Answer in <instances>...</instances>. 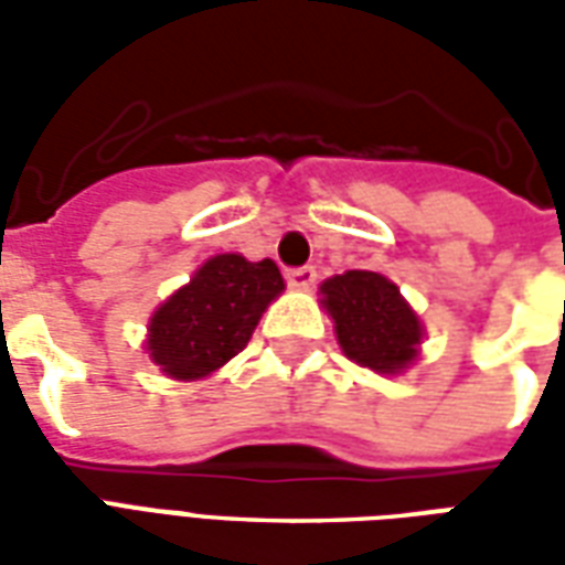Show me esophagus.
Returning <instances> with one entry per match:
<instances>
[{
  "label": "esophagus",
  "mask_w": 565,
  "mask_h": 565,
  "mask_svg": "<svg viewBox=\"0 0 565 565\" xmlns=\"http://www.w3.org/2000/svg\"><path fill=\"white\" fill-rule=\"evenodd\" d=\"M284 278H287V284L296 287V290H306V287H311L315 278H318V269H315V266H296V269L284 271Z\"/></svg>",
  "instance_id": "34e87169"
}]
</instances>
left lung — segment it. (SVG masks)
<instances>
[{
    "instance_id": "8db88e82",
    "label": "left lung",
    "mask_w": 565,
    "mask_h": 565,
    "mask_svg": "<svg viewBox=\"0 0 565 565\" xmlns=\"http://www.w3.org/2000/svg\"><path fill=\"white\" fill-rule=\"evenodd\" d=\"M342 351L360 366L399 372L417 356L420 320L379 271L354 269L320 284Z\"/></svg>"
}]
</instances>
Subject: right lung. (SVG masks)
<instances>
[{
  "mask_svg": "<svg viewBox=\"0 0 565 565\" xmlns=\"http://www.w3.org/2000/svg\"><path fill=\"white\" fill-rule=\"evenodd\" d=\"M281 290L284 278L271 259L211 257L150 318V360L178 381L205 379L245 348L259 315Z\"/></svg>",
  "mask_w": 565,
  "mask_h": 565,
  "instance_id": "1",
  "label": "right lung"
}]
</instances>
